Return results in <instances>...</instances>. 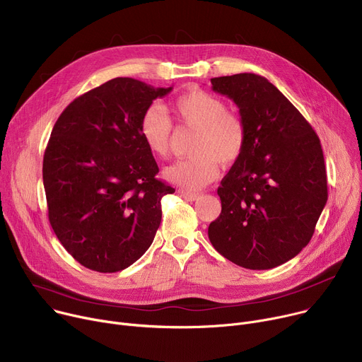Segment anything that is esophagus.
Segmentation results:
<instances>
[{"instance_id": "1", "label": "esophagus", "mask_w": 362, "mask_h": 362, "mask_svg": "<svg viewBox=\"0 0 362 362\" xmlns=\"http://www.w3.org/2000/svg\"><path fill=\"white\" fill-rule=\"evenodd\" d=\"M179 194L185 201H196L199 198L198 193H193V192H187V190H179Z\"/></svg>"}]
</instances>
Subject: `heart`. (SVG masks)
Instances as JSON below:
<instances>
[{"label": "heart", "instance_id": "1", "mask_svg": "<svg viewBox=\"0 0 362 362\" xmlns=\"http://www.w3.org/2000/svg\"><path fill=\"white\" fill-rule=\"evenodd\" d=\"M169 115L157 105L147 108L140 119V136L156 157L170 151L173 124L194 129L192 156L163 170V177L187 190H199L218 176L219 163L226 166L240 158L247 143L244 119L231 111L216 95L204 89H190L169 104Z\"/></svg>", "mask_w": 362, "mask_h": 362}]
</instances>
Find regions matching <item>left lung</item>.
I'll return each mask as SVG.
<instances>
[{
    "mask_svg": "<svg viewBox=\"0 0 362 362\" xmlns=\"http://www.w3.org/2000/svg\"><path fill=\"white\" fill-rule=\"evenodd\" d=\"M240 108L247 143L218 187L221 215L208 228L214 248L250 270H269L310 241L327 201L320 140L312 125L266 78L211 79Z\"/></svg>",
    "mask_w": 362,
    "mask_h": 362,
    "instance_id": "1",
    "label": "left lung"
}]
</instances>
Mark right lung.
I'll return each instance as SVG.
<instances>
[{
  "label": "right lung",
  "instance_id": "obj_1",
  "mask_svg": "<svg viewBox=\"0 0 362 362\" xmlns=\"http://www.w3.org/2000/svg\"><path fill=\"white\" fill-rule=\"evenodd\" d=\"M170 88L115 78L72 101L57 118L43 157L49 221L89 270L117 273L151 245L161 198L175 189L156 177L140 119Z\"/></svg>",
  "mask_w": 362,
  "mask_h": 362
}]
</instances>
